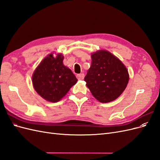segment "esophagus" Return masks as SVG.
Listing matches in <instances>:
<instances>
[{
  "mask_svg": "<svg viewBox=\"0 0 160 160\" xmlns=\"http://www.w3.org/2000/svg\"><path fill=\"white\" fill-rule=\"evenodd\" d=\"M84 77H85V75L83 73H80L77 75V78L79 80H83L84 79Z\"/></svg>",
  "mask_w": 160,
  "mask_h": 160,
  "instance_id": "1",
  "label": "esophagus"
}]
</instances>
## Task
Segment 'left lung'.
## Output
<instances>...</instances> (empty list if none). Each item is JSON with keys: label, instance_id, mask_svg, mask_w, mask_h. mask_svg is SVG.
<instances>
[{"label": "left lung", "instance_id": "obj_1", "mask_svg": "<svg viewBox=\"0 0 160 160\" xmlns=\"http://www.w3.org/2000/svg\"><path fill=\"white\" fill-rule=\"evenodd\" d=\"M128 71L117 57L106 50L91 54V65L85 77L86 85L101 103H109L122 95L128 85Z\"/></svg>", "mask_w": 160, "mask_h": 160}]
</instances>
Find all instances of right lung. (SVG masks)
Returning a JSON list of instances; mask_svg holds the SVG:
<instances>
[{
    "instance_id": "right-lung-1",
    "label": "right lung",
    "mask_w": 160,
    "mask_h": 160,
    "mask_svg": "<svg viewBox=\"0 0 160 160\" xmlns=\"http://www.w3.org/2000/svg\"><path fill=\"white\" fill-rule=\"evenodd\" d=\"M63 59L62 54L54 57L51 53L42 59L32 74L34 89L41 98L52 103L60 101L77 82L71 70L63 65Z\"/></svg>"
}]
</instances>
